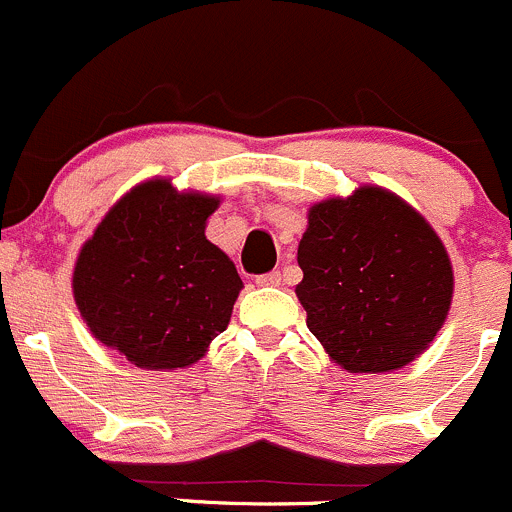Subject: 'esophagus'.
<instances>
[{"mask_svg":"<svg viewBox=\"0 0 512 512\" xmlns=\"http://www.w3.org/2000/svg\"><path fill=\"white\" fill-rule=\"evenodd\" d=\"M257 285H260V287H280L282 285V275H280V272H267V275L257 277Z\"/></svg>","mask_w":512,"mask_h":512,"instance_id":"1","label":"esophagus"}]
</instances>
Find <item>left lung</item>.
Masks as SVG:
<instances>
[{
  "instance_id": "obj_1",
  "label": "left lung",
  "mask_w": 512,
  "mask_h": 512,
  "mask_svg": "<svg viewBox=\"0 0 512 512\" xmlns=\"http://www.w3.org/2000/svg\"><path fill=\"white\" fill-rule=\"evenodd\" d=\"M297 262L309 332L349 374L404 369L431 347L453 302L443 240L381 185L314 203Z\"/></svg>"
}]
</instances>
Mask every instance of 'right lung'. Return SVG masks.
I'll list each match as a JSON object with an SVG mask.
<instances>
[{
  "label": "right lung",
  "instance_id": "add662e5",
  "mask_svg": "<svg viewBox=\"0 0 512 512\" xmlns=\"http://www.w3.org/2000/svg\"><path fill=\"white\" fill-rule=\"evenodd\" d=\"M220 200L151 178L103 215L71 275L81 319L103 347L148 371L208 354L242 289L235 262L205 237Z\"/></svg>",
  "mask_w": 512,
  "mask_h": 512
}]
</instances>
